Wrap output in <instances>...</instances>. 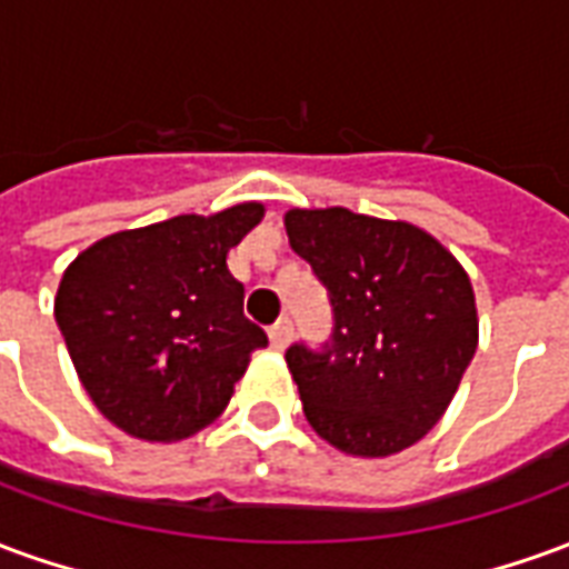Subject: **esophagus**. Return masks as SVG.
Listing matches in <instances>:
<instances>
[{"label":"esophagus","instance_id":"obj_1","mask_svg":"<svg viewBox=\"0 0 569 569\" xmlns=\"http://www.w3.org/2000/svg\"><path fill=\"white\" fill-rule=\"evenodd\" d=\"M268 338H271V345L277 347V350H283V347L289 345V338H292V320H289V317H280V320L268 329Z\"/></svg>","mask_w":569,"mask_h":569}]
</instances>
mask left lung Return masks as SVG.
I'll list each match as a JSON object with an SVG mask.
<instances>
[{"label": "left lung", "mask_w": 569, "mask_h": 569, "mask_svg": "<svg viewBox=\"0 0 569 569\" xmlns=\"http://www.w3.org/2000/svg\"><path fill=\"white\" fill-rule=\"evenodd\" d=\"M286 234L332 305L320 350H286L308 423L353 457L420 441L476 357V296L460 261L418 224L345 207L289 210Z\"/></svg>", "instance_id": "8db88e82"}]
</instances>
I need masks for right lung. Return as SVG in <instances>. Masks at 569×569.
Wrapping results in <instances>:
<instances>
[{
  "label": "right lung",
  "mask_w": 569,
  "mask_h": 569,
  "mask_svg": "<svg viewBox=\"0 0 569 569\" xmlns=\"http://www.w3.org/2000/svg\"><path fill=\"white\" fill-rule=\"evenodd\" d=\"M261 216V203L173 216L103 237L67 268L57 326L81 387L128 436L176 441L212 423L268 345L224 261Z\"/></svg>",
  "instance_id": "add662e5"
}]
</instances>
